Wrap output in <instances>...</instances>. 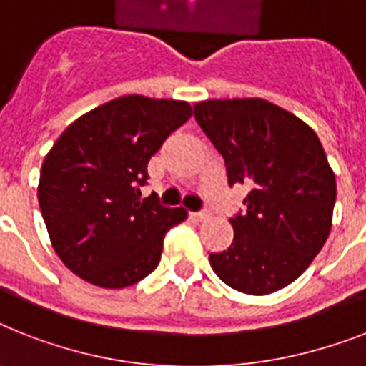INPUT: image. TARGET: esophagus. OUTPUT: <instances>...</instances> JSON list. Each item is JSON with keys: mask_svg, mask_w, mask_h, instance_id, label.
<instances>
[{"mask_svg": "<svg viewBox=\"0 0 366 366\" xmlns=\"http://www.w3.org/2000/svg\"><path fill=\"white\" fill-rule=\"evenodd\" d=\"M192 216L195 219H207L210 216V210L204 209V210H199V212H192Z\"/></svg>", "mask_w": 366, "mask_h": 366, "instance_id": "esophagus-1", "label": "esophagus"}]
</instances>
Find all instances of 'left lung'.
<instances>
[{
  "instance_id": "obj_1",
  "label": "left lung",
  "mask_w": 366,
  "mask_h": 366,
  "mask_svg": "<svg viewBox=\"0 0 366 366\" xmlns=\"http://www.w3.org/2000/svg\"><path fill=\"white\" fill-rule=\"evenodd\" d=\"M193 116L222 154L227 182L250 188L246 210L231 218L227 250L210 254L222 282L240 293L269 295L308 269L332 225L337 180L310 126L259 99H209Z\"/></svg>"
}]
</instances>
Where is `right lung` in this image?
I'll use <instances>...</instances> for the list:
<instances>
[{"label": "right lung", "instance_id": "1", "mask_svg": "<svg viewBox=\"0 0 366 366\" xmlns=\"http://www.w3.org/2000/svg\"><path fill=\"white\" fill-rule=\"evenodd\" d=\"M186 101L124 96L76 118L50 148L39 178V207L50 242L82 280L120 290L147 278L163 239L188 218L156 195L141 197L147 165L188 122Z\"/></svg>", "mask_w": 366, "mask_h": 366}]
</instances>
